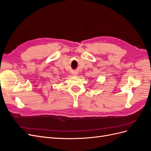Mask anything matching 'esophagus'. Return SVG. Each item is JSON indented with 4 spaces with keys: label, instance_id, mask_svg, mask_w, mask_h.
<instances>
[{
    "label": "esophagus",
    "instance_id": "34e87169",
    "mask_svg": "<svg viewBox=\"0 0 151 151\" xmlns=\"http://www.w3.org/2000/svg\"><path fill=\"white\" fill-rule=\"evenodd\" d=\"M73 74H74V76H76V73H73Z\"/></svg>",
    "mask_w": 151,
    "mask_h": 151
}]
</instances>
